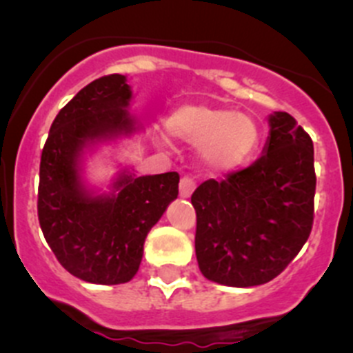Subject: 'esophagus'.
I'll return each mask as SVG.
<instances>
[{"label": "esophagus", "instance_id": "34e87169", "mask_svg": "<svg viewBox=\"0 0 353 353\" xmlns=\"http://www.w3.org/2000/svg\"><path fill=\"white\" fill-rule=\"evenodd\" d=\"M195 190V181L190 176H183L180 180V197L188 199Z\"/></svg>", "mask_w": 353, "mask_h": 353}]
</instances>
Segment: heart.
Returning <instances> with one entry per match:
<instances>
[{
  "label": "heart",
  "instance_id": "b5f03b06",
  "mask_svg": "<svg viewBox=\"0 0 353 353\" xmlns=\"http://www.w3.org/2000/svg\"><path fill=\"white\" fill-rule=\"evenodd\" d=\"M166 129L178 141L199 144V161L214 173H228L245 165L260 144L255 119L226 107L181 105L168 117Z\"/></svg>",
  "mask_w": 353,
  "mask_h": 353
}]
</instances>
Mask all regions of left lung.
Listing matches in <instances>:
<instances>
[{
  "instance_id": "left-lung-1",
  "label": "left lung",
  "mask_w": 353,
  "mask_h": 353,
  "mask_svg": "<svg viewBox=\"0 0 353 353\" xmlns=\"http://www.w3.org/2000/svg\"><path fill=\"white\" fill-rule=\"evenodd\" d=\"M263 154L226 180L192 194L195 255L202 275L230 287L270 282L310 238L314 214V150L287 112L268 117Z\"/></svg>"
}]
</instances>
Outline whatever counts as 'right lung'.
I'll use <instances>...</instances> for the list:
<instances>
[{
	"mask_svg": "<svg viewBox=\"0 0 353 353\" xmlns=\"http://www.w3.org/2000/svg\"><path fill=\"white\" fill-rule=\"evenodd\" d=\"M130 98L125 76L95 79L61 108L42 150L43 238L69 274L92 284H125L137 274L148 232L178 197L176 172L136 176L125 168L108 194L83 181L85 150L137 130Z\"/></svg>",
	"mask_w": 353,
	"mask_h": 353,
	"instance_id": "obj_1",
	"label": "right lung"
}]
</instances>
